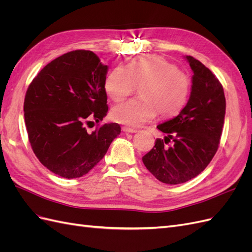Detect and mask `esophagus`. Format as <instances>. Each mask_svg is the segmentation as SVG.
<instances>
[{"mask_svg":"<svg viewBox=\"0 0 252 252\" xmlns=\"http://www.w3.org/2000/svg\"><path fill=\"white\" fill-rule=\"evenodd\" d=\"M122 130H123L126 133H134V132H136V129H133V128H130V127H126V126L122 127Z\"/></svg>","mask_w":252,"mask_h":252,"instance_id":"1","label":"esophagus"}]
</instances>
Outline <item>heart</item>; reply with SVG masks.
<instances>
[{"instance_id":"1","label":"heart","mask_w":252,"mask_h":252,"mask_svg":"<svg viewBox=\"0 0 252 252\" xmlns=\"http://www.w3.org/2000/svg\"><path fill=\"white\" fill-rule=\"evenodd\" d=\"M136 85L142 86L141 97L116 106L111 118L117 123L139 127L159 118H173L184 109L190 94V80L174 64L161 57L142 56L126 66H118L105 80V91L113 102L131 94Z\"/></svg>"}]
</instances>
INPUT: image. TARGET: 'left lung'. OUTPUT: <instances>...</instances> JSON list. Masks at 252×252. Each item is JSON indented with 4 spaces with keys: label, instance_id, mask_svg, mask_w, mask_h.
Wrapping results in <instances>:
<instances>
[{
    "label": "left lung",
    "instance_id": "obj_1",
    "mask_svg": "<svg viewBox=\"0 0 252 252\" xmlns=\"http://www.w3.org/2000/svg\"><path fill=\"white\" fill-rule=\"evenodd\" d=\"M193 71L190 97L178 117L157 126L166 133L142 159L165 184L177 185L199 175L211 162L223 131L226 100L222 84L207 67L186 56Z\"/></svg>",
    "mask_w": 252,
    "mask_h": 252
}]
</instances>
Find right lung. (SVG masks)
<instances>
[{"mask_svg": "<svg viewBox=\"0 0 252 252\" xmlns=\"http://www.w3.org/2000/svg\"><path fill=\"white\" fill-rule=\"evenodd\" d=\"M107 65L90 50H73L51 61L30 83L24 118L39 161L60 177L75 179L101 161L121 133L117 123L88 132L107 114Z\"/></svg>", "mask_w": 252, "mask_h": 252, "instance_id": "obj_1", "label": "right lung"}]
</instances>
